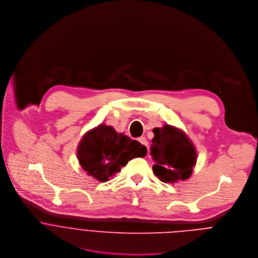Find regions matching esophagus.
I'll return each instance as SVG.
<instances>
[{
  "label": "esophagus",
  "instance_id": "esophagus-1",
  "mask_svg": "<svg viewBox=\"0 0 258 258\" xmlns=\"http://www.w3.org/2000/svg\"><path fill=\"white\" fill-rule=\"evenodd\" d=\"M138 141H139L145 148L148 149V141H147V139H146L145 137H140V138L138 139Z\"/></svg>",
  "mask_w": 258,
  "mask_h": 258
}]
</instances>
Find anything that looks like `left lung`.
<instances>
[{
    "mask_svg": "<svg viewBox=\"0 0 258 258\" xmlns=\"http://www.w3.org/2000/svg\"><path fill=\"white\" fill-rule=\"evenodd\" d=\"M150 154L155 162L153 173L165 183H175L190 177L197 153L187 135L170 125L153 129Z\"/></svg>",
    "mask_w": 258,
    "mask_h": 258,
    "instance_id": "left-lung-1",
    "label": "left lung"
}]
</instances>
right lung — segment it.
Returning <instances> with one entry per match:
<instances>
[{
	"mask_svg": "<svg viewBox=\"0 0 258 258\" xmlns=\"http://www.w3.org/2000/svg\"><path fill=\"white\" fill-rule=\"evenodd\" d=\"M147 149L138 141L100 124L83 136L77 149L80 165L88 175L106 182L129 160L144 157Z\"/></svg>",
	"mask_w": 258,
	"mask_h": 258,
	"instance_id": "add662e5",
	"label": "right lung"
}]
</instances>
